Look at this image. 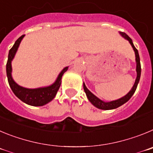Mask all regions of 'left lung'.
<instances>
[{"label": "left lung", "mask_w": 153, "mask_h": 153, "mask_svg": "<svg viewBox=\"0 0 153 153\" xmlns=\"http://www.w3.org/2000/svg\"><path fill=\"white\" fill-rule=\"evenodd\" d=\"M120 34L122 35V36L124 37L125 39H127L130 43L131 44L132 47L133 48V50L135 52V55H136V62H137V79L135 81V83L133 87L132 88L131 90L130 91V92L125 95L124 97H121V98L118 99V100H113V101H111V102H104L103 100H100L99 98H97L95 95H94L87 88L86 86H85V83H83V87H84V90H85V92L86 93V95L88 98L89 101L93 104L94 106H95L96 107L99 108V109L101 110H111V109H115V108H117L120 106L123 105V104H125L126 102H127L128 100L131 98V97L133 96V94H134V92L136 91V89L137 88V85H138L139 82H140V75H141V65H140V56H139L138 50L136 49V47L134 46L133 43V41L130 39V37L127 35L125 33H120Z\"/></svg>", "instance_id": "left-lung-1"}]
</instances>
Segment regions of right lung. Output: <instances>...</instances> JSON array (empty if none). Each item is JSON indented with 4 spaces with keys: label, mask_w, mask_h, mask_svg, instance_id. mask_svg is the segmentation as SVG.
<instances>
[{
    "label": "right lung",
    "mask_w": 153,
    "mask_h": 153,
    "mask_svg": "<svg viewBox=\"0 0 153 153\" xmlns=\"http://www.w3.org/2000/svg\"><path fill=\"white\" fill-rule=\"evenodd\" d=\"M25 35H23L16 39L13 47L10 49L9 54H8V59L7 62V75L8 83L10 87L15 95L21 100L23 102L32 106H42L49 103V101L53 100L56 96L58 90L59 89L61 85L62 77L63 74L68 70V67H65L58 76L57 79L53 85L46 88H40L36 89H29L23 88V87L18 85L14 82L11 76V61L14 57L16 52L21 42L22 39Z\"/></svg>",
    "instance_id": "1"
}]
</instances>
